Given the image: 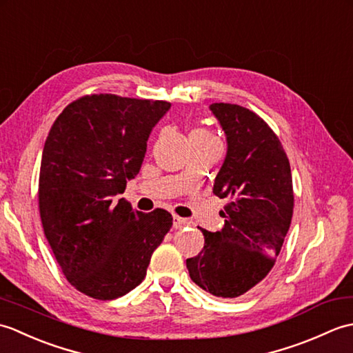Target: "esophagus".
Instances as JSON below:
<instances>
[{"label":"esophagus","mask_w":353,"mask_h":353,"mask_svg":"<svg viewBox=\"0 0 353 353\" xmlns=\"http://www.w3.org/2000/svg\"><path fill=\"white\" fill-rule=\"evenodd\" d=\"M186 224H188V220L182 219V216H177V215L172 216V228L174 229H182L186 226Z\"/></svg>","instance_id":"1"}]
</instances>
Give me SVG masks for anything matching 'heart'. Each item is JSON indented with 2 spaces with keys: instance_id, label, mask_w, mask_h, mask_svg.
<instances>
[{
  "instance_id": "heart-1",
  "label": "heart",
  "mask_w": 353,
  "mask_h": 353,
  "mask_svg": "<svg viewBox=\"0 0 353 353\" xmlns=\"http://www.w3.org/2000/svg\"><path fill=\"white\" fill-rule=\"evenodd\" d=\"M214 137L211 133L205 129H194L190 133V141H197V139H212Z\"/></svg>"
}]
</instances>
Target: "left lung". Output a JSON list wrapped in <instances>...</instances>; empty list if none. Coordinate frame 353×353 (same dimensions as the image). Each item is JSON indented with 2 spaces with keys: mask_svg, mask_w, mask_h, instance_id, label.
I'll return each instance as SVG.
<instances>
[{
  "mask_svg": "<svg viewBox=\"0 0 353 353\" xmlns=\"http://www.w3.org/2000/svg\"><path fill=\"white\" fill-rule=\"evenodd\" d=\"M209 109L228 142L212 191L229 203L219 232L201 229L205 245L186 259V268L200 288L234 299L274 265L294 208L292 179L281 141L264 119L238 104L214 103Z\"/></svg>",
  "mask_w": 353,
  "mask_h": 353,
  "instance_id": "left-lung-1",
  "label": "left lung"
}]
</instances>
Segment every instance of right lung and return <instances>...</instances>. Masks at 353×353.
Here are the masks:
<instances>
[{
  "mask_svg": "<svg viewBox=\"0 0 353 353\" xmlns=\"http://www.w3.org/2000/svg\"><path fill=\"white\" fill-rule=\"evenodd\" d=\"M167 101L86 95L63 109L45 141L39 174L43 234L66 279L112 301L144 281L172 226L165 209L142 214L117 200L138 176Z\"/></svg>",
  "mask_w": 353,
  "mask_h": 353,
  "instance_id": "right-lung-1",
  "label": "right lung"
}]
</instances>
